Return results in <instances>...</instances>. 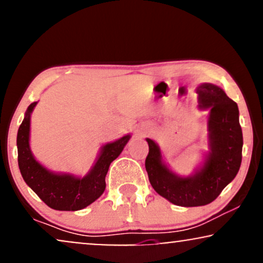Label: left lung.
Returning <instances> with one entry per match:
<instances>
[{
    "label": "left lung",
    "instance_id": "left-lung-1",
    "mask_svg": "<svg viewBox=\"0 0 263 263\" xmlns=\"http://www.w3.org/2000/svg\"><path fill=\"white\" fill-rule=\"evenodd\" d=\"M200 109H209V153L193 175L182 177L172 172L162 160L159 145L151 139L145 160L149 181L160 196L180 206H199L212 203L235 178L242 159V130L239 108L218 86L202 83L197 87Z\"/></svg>",
    "mask_w": 263,
    "mask_h": 263
}]
</instances>
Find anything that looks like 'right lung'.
<instances>
[{"label": "right lung", "mask_w": 263, "mask_h": 263, "mask_svg": "<svg viewBox=\"0 0 263 263\" xmlns=\"http://www.w3.org/2000/svg\"><path fill=\"white\" fill-rule=\"evenodd\" d=\"M36 103L38 102H33L28 107L23 122L18 129V166L22 177L36 196L55 211L73 212L86 208L104 192L109 165L120 155L130 135L128 134L113 143L103 145L93 167L83 177H76L70 174H57L36 161L29 146L30 114Z\"/></svg>", "instance_id": "1"}]
</instances>
